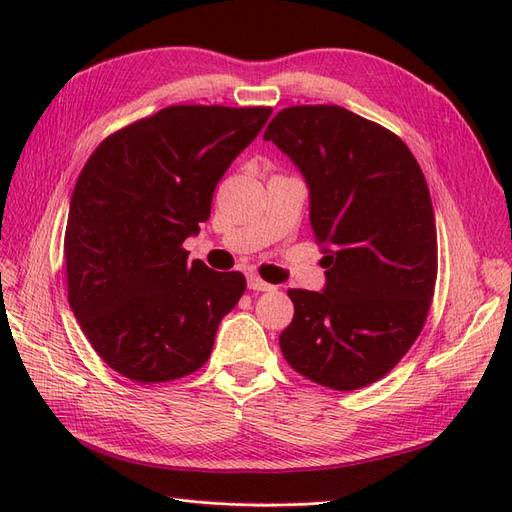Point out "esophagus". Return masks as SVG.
<instances>
[{
  "instance_id": "34e87169",
  "label": "esophagus",
  "mask_w": 512,
  "mask_h": 512,
  "mask_svg": "<svg viewBox=\"0 0 512 512\" xmlns=\"http://www.w3.org/2000/svg\"><path fill=\"white\" fill-rule=\"evenodd\" d=\"M247 288L250 290H258V292H267V290H273L275 286H271L269 282L260 280L258 275H247Z\"/></svg>"
}]
</instances>
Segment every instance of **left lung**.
I'll return each mask as SVG.
<instances>
[{
	"label": "left lung",
	"instance_id": "1",
	"mask_svg": "<svg viewBox=\"0 0 512 512\" xmlns=\"http://www.w3.org/2000/svg\"><path fill=\"white\" fill-rule=\"evenodd\" d=\"M309 188L322 292L288 290V365L335 391L380 380L423 331L438 275L421 166L397 134L335 104L288 106L265 130Z\"/></svg>",
	"mask_w": 512,
	"mask_h": 512
}]
</instances>
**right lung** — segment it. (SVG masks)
Masks as SVG:
<instances>
[{"mask_svg": "<svg viewBox=\"0 0 512 512\" xmlns=\"http://www.w3.org/2000/svg\"><path fill=\"white\" fill-rule=\"evenodd\" d=\"M271 106H166L106 136L76 179L64 239L68 303L89 344L134 382H170L211 356L245 277L188 262L215 185Z\"/></svg>", "mask_w": 512, "mask_h": 512, "instance_id": "right-lung-1", "label": "right lung"}]
</instances>
